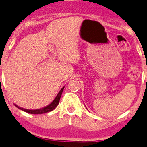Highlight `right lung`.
Wrapping results in <instances>:
<instances>
[{
	"instance_id": "1",
	"label": "right lung",
	"mask_w": 147,
	"mask_h": 147,
	"mask_svg": "<svg viewBox=\"0 0 147 147\" xmlns=\"http://www.w3.org/2000/svg\"><path fill=\"white\" fill-rule=\"evenodd\" d=\"M64 87H63L61 89H60L59 92H58V95L56 96V97L55 98V99L53 100L51 102L49 105H48L47 106L45 107L38 109H27L20 107L18 106V105L16 104H14V105L17 108H18L19 109L22 110V111L25 112H27V113H31V114H42V113H47V112L51 111H53V110L57 106H58V104H59V101H60V97H61L62 93H63V91Z\"/></svg>"
}]
</instances>
